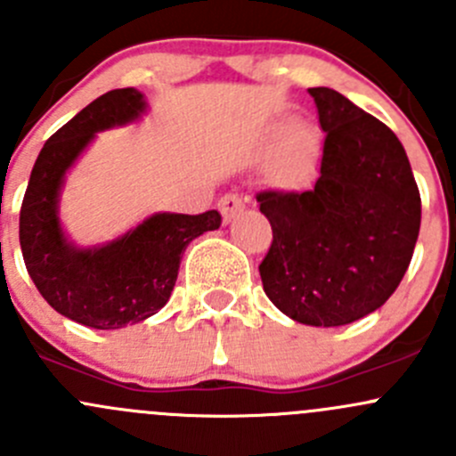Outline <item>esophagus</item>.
I'll return each instance as SVG.
<instances>
[{"label":"esophagus","mask_w":456,"mask_h":456,"mask_svg":"<svg viewBox=\"0 0 456 456\" xmlns=\"http://www.w3.org/2000/svg\"><path fill=\"white\" fill-rule=\"evenodd\" d=\"M218 207L220 211H223L224 220H232L238 211H242V207H245V199H242L238 191H229V194H224L223 199L218 200Z\"/></svg>","instance_id":"34e87169"}]
</instances>
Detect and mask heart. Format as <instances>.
Masks as SVG:
<instances>
[{
    "instance_id": "b5f03b06",
    "label": "heart",
    "mask_w": 456,
    "mask_h": 456,
    "mask_svg": "<svg viewBox=\"0 0 456 456\" xmlns=\"http://www.w3.org/2000/svg\"><path fill=\"white\" fill-rule=\"evenodd\" d=\"M315 154V136L314 132L302 127V130H296L289 139L287 145V159L293 167H306V165L314 160Z\"/></svg>"
}]
</instances>
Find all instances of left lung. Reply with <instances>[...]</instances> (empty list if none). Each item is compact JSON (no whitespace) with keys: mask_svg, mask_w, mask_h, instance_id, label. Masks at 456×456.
<instances>
[{"mask_svg":"<svg viewBox=\"0 0 456 456\" xmlns=\"http://www.w3.org/2000/svg\"><path fill=\"white\" fill-rule=\"evenodd\" d=\"M309 94L326 132L320 178L306 191L256 194L273 232L260 278L291 320L342 326L399 287L419 236L421 196L388 126L330 87Z\"/></svg>","mask_w":456,"mask_h":456,"instance_id":"1","label":"left lung"}]
</instances>
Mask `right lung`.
<instances>
[{"label":"right lung","mask_w":456,"mask_h":456,"mask_svg":"<svg viewBox=\"0 0 456 456\" xmlns=\"http://www.w3.org/2000/svg\"><path fill=\"white\" fill-rule=\"evenodd\" d=\"M142 110L134 87L110 90L86 105L41 147L21 202L20 245L32 282L57 314L90 329H121L159 314L172 296L183 251L223 223L216 209L154 214L99 249H77L66 240L57 200L68 167L94 132L126 126Z\"/></svg>","instance_id":"add662e5"}]
</instances>
